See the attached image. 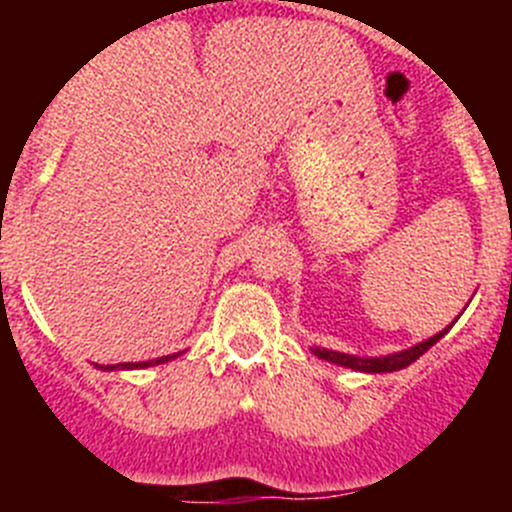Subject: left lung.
<instances>
[{"label": "left lung", "mask_w": 512, "mask_h": 512, "mask_svg": "<svg viewBox=\"0 0 512 512\" xmlns=\"http://www.w3.org/2000/svg\"><path fill=\"white\" fill-rule=\"evenodd\" d=\"M451 325H446V328H443L441 333H436V336L425 338V341L415 343V346L402 348V351H395V354H387V356H354V354H343V351H333V348H320V346H312V354L318 356V359L330 361V364L354 369V372H364V374L400 372V369H405V366L413 364L415 359H420V356H423L425 351L433 346V343L441 341V338L451 330Z\"/></svg>", "instance_id": "1"}]
</instances>
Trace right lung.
Here are the masks:
<instances>
[{
  "label": "right lung",
  "mask_w": 512,
  "mask_h": 512,
  "mask_svg": "<svg viewBox=\"0 0 512 512\" xmlns=\"http://www.w3.org/2000/svg\"><path fill=\"white\" fill-rule=\"evenodd\" d=\"M179 354H169V356H161V359H151V361H128V364H97V369L102 372H115V369H148V366H158V364H166V361L176 359Z\"/></svg>",
  "instance_id": "1"
}]
</instances>
